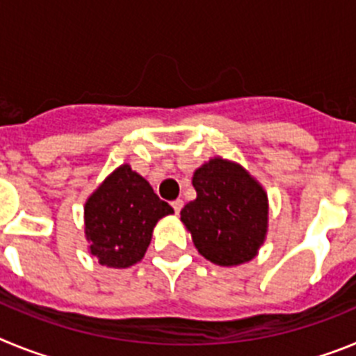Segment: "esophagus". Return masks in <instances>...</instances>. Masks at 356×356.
<instances>
[{"instance_id":"obj_1","label":"esophagus","mask_w":356,"mask_h":356,"mask_svg":"<svg viewBox=\"0 0 356 356\" xmlns=\"http://www.w3.org/2000/svg\"><path fill=\"white\" fill-rule=\"evenodd\" d=\"M171 205H172V209H175L176 213H180V210L184 209V200H180V197H178V200L172 201Z\"/></svg>"}]
</instances>
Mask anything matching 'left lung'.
<instances>
[{
  "instance_id": "obj_1",
  "label": "left lung",
  "mask_w": 356,
  "mask_h": 356,
  "mask_svg": "<svg viewBox=\"0 0 356 356\" xmlns=\"http://www.w3.org/2000/svg\"><path fill=\"white\" fill-rule=\"evenodd\" d=\"M196 200L181 209L180 221L194 246L216 266L253 260L266 242L269 200L266 188L241 163L213 156L194 171Z\"/></svg>"
}]
</instances>
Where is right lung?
<instances>
[{
	"label": "right lung",
	"instance_id": "obj_1",
	"mask_svg": "<svg viewBox=\"0 0 356 356\" xmlns=\"http://www.w3.org/2000/svg\"><path fill=\"white\" fill-rule=\"evenodd\" d=\"M175 210L160 200L146 178L121 163L87 197L83 207L89 253L102 266L124 269L140 262L153 228Z\"/></svg>",
	"mask_w": 356,
	"mask_h": 356
}]
</instances>
